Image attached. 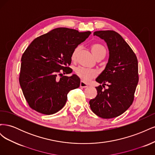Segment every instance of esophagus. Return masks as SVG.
Masks as SVG:
<instances>
[{"mask_svg":"<svg viewBox=\"0 0 155 155\" xmlns=\"http://www.w3.org/2000/svg\"><path fill=\"white\" fill-rule=\"evenodd\" d=\"M80 87H83V88H86V87H88V85L86 83H85V82H83V81H81L80 82Z\"/></svg>","mask_w":155,"mask_h":155,"instance_id":"esophagus-1","label":"esophagus"}]
</instances>
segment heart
<instances>
[{
    "label": "heart",
    "instance_id": "heart-1",
    "mask_svg": "<svg viewBox=\"0 0 155 155\" xmlns=\"http://www.w3.org/2000/svg\"><path fill=\"white\" fill-rule=\"evenodd\" d=\"M79 50V47H76L73 51L72 54V58L74 59L76 58L77 53ZM92 51L95 57L102 54H106V50L104 46L100 44H94L92 46ZM76 73L78 76L85 81H88L91 79L94 78L97 75V71L94 69L85 68L83 67H78L76 68Z\"/></svg>",
    "mask_w": 155,
    "mask_h": 155
}]
</instances>
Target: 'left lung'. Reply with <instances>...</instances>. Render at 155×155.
Returning a JSON list of instances; mask_svg holds the SVG:
<instances>
[{"label": "left lung", "mask_w": 155, "mask_h": 155, "mask_svg": "<svg viewBox=\"0 0 155 155\" xmlns=\"http://www.w3.org/2000/svg\"><path fill=\"white\" fill-rule=\"evenodd\" d=\"M104 39L109 50V58L105 70L96 81L102 85L96 87L97 96L89 101L94 113L109 119L123 114L132 105L138 82L137 56L118 33L113 30L94 32ZM108 82V89H105Z\"/></svg>", "instance_id": "1"}]
</instances>
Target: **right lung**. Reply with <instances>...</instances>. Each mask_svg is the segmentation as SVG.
<instances>
[{
	"mask_svg": "<svg viewBox=\"0 0 155 155\" xmlns=\"http://www.w3.org/2000/svg\"><path fill=\"white\" fill-rule=\"evenodd\" d=\"M91 34L58 28L37 37L28 46L21 58L19 83L31 109L50 115L64 106L68 93L79 87L80 79L61 72H72L68 66L73 51Z\"/></svg>",
	"mask_w": 155,
	"mask_h": 155,
	"instance_id": "1",
	"label": "right lung"
}]
</instances>
